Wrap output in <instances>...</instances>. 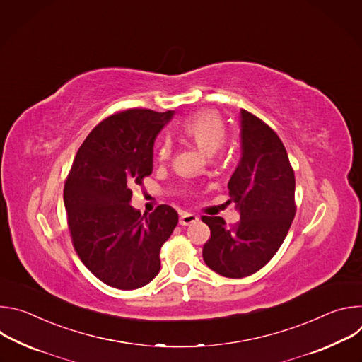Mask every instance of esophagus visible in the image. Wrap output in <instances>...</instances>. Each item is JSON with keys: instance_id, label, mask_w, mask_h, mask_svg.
Instances as JSON below:
<instances>
[{"instance_id": "esophagus-1", "label": "esophagus", "mask_w": 362, "mask_h": 362, "mask_svg": "<svg viewBox=\"0 0 362 362\" xmlns=\"http://www.w3.org/2000/svg\"><path fill=\"white\" fill-rule=\"evenodd\" d=\"M197 221H199V218L196 215H193V214H182V216L179 219V223L182 226H187V225H192V223H194Z\"/></svg>"}]
</instances>
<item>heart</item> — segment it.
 <instances>
[{"mask_svg": "<svg viewBox=\"0 0 362 362\" xmlns=\"http://www.w3.org/2000/svg\"><path fill=\"white\" fill-rule=\"evenodd\" d=\"M180 133L192 140L200 150L212 154L226 141V124L214 109H203L186 117L180 124ZM172 156V143L165 140L158 148V160L168 162Z\"/></svg>", "mask_w": 362, "mask_h": 362, "instance_id": "1", "label": "heart"}]
</instances>
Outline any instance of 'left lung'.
<instances>
[{"label": "left lung", "instance_id": "1", "mask_svg": "<svg viewBox=\"0 0 362 362\" xmlns=\"http://www.w3.org/2000/svg\"><path fill=\"white\" fill-rule=\"evenodd\" d=\"M242 158L228 189L240 221L203 216L211 239L203 261L226 278H245L264 268L281 247L295 218V175L278 134L259 117L240 110Z\"/></svg>", "mask_w": 362, "mask_h": 362}]
</instances>
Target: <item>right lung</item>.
Returning <instances> with one entry per match:
<instances>
[{
	"instance_id": "1",
	"label": "right lung",
	"mask_w": 362,
	"mask_h": 362,
	"mask_svg": "<svg viewBox=\"0 0 362 362\" xmlns=\"http://www.w3.org/2000/svg\"><path fill=\"white\" fill-rule=\"evenodd\" d=\"M173 112L127 109L98 123L80 146L64 185L73 246L109 286L130 291L160 271V249L179 222L169 204L133 209L132 186L153 170L154 139Z\"/></svg>"
}]
</instances>
